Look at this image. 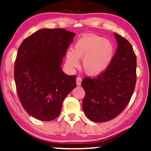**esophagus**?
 Wrapping results in <instances>:
<instances>
[{
    "label": "esophagus",
    "mask_w": 151,
    "mask_h": 151,
    "mask_svg": "<svg viewBox=\"0 0 151 151\" xmlns=\"http://www.w3.org/2000/svg\"><path fill=\"white\" fill-rule=\"evenodd\" d=\"M81 77H77V81H76V82H77V86H80L81 85Z\"/></svg>",
    "instance_id": "34e87169"
}]
</instances>
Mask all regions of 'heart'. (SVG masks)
<instances>
[{"mask_svg":"<svg viewBox=\"0 0 151 151\" xmlns=\"http://www.w3.org/2000/svg\"><path fill=\"white\" fill-rule=\"evenodd\" d=\"M114 47L111 41L95 35H88L78 40L74 50L66 54L70 67H77L79 58L83 59L84 70L90 75L101 73L108 67L114 57Z\"/></svg>","mask_w":151,"mask_h":151,"instance_id":"heart-1","label":"heart"}]
</instances>
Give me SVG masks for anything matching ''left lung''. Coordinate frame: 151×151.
Segmentation results:
<instances>
[{"label":"left lung","mask_w":151,"mask_h":151,"mask_svg":"<svg viewBox=\"0 0 151 151\" xmlns=\"http://www.w3.org/2000/svg\"><path fill=\"white\" fill-rule=\"evenodd\" d=\"M117 49L106 70L95 77H85L82 108L93 122L112 120L129 104L136 82V56L126 38L115 33Z\"/></svg>","instance_id":"8db88e82"}]
</instances>
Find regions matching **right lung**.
<instances>
[{"label": "right lung", "mask_w": 151, "mask_h": 151, "mask_svg": "<svg viewBox=\"0 0 151 151\" xmlns=\"http://www.w3.org/2000/svg\"><path fill=\"white\" fill-rule=\"evenodd\" d=\"M74 36L62 28L41 29L19 47L14 66L17 93L24 109L35 119H56L66 96L77 86L76 76L61 69Z\"/></svg>", "instance_id": "obj_1"}]
</instances>
